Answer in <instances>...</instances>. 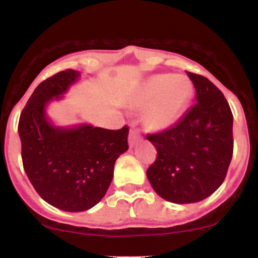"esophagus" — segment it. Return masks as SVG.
<instances>
[{
	"mask_svg": "<svg viewBox=\"0 0 258 258\" xmlns=\"http://www.w3.org/2000/svg\"><path fill=\"white\" fill-rule=\"evenodd\" d=\"M141 140V135L139 134V131L137 130H131L130 131V135H128V144H130V147H134L135 145L137 144V142Z\"/></svg>",
	"mask_w": 258,
	"mask_h": 258,
	"instance_id": "obj_1",
	"label": "esophagus"
}]
</instances>
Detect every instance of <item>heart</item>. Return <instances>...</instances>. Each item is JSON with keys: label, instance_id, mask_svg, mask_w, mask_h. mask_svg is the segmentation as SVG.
Returning a JSON list of instances; mask_svg holds the SVG:
<instances>
[{"label": "heart", "instance_id": "b5f03b06", "mask_svg": "<svg viewBox=\"0 0 258 258\" xmlns=\"http://www.w3.org/2000/svg\"><path fill=\"white\" fill-rule=\"evenodd\" d=\"M194 96L191 80L184 75H153L132 90L128 103L142 108L144 119L152 131L175 126L188 107Z\"/></svg>", "mask_w": 258, "mask_h": 258}]
</instances>
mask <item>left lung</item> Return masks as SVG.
<instances>
[{
    "instance_id": "obj_1",
    "label": "left lung",
    "mask_w": 258,
    "mask_h": 258,
    "mask_svg": "<svg viewBox=\"0 0 258 258\" xmlns=\"http://www.w3.org/2000/svg\"><path fill=\"white\" fill-rule=\"evenodd\" d=\"M197 103L166 131L148 135L157 150L147 178L172 204H195L222 184L232 160L233 116L223 93L209 79L187 72Z\"/></svg>"
}]
</instances>
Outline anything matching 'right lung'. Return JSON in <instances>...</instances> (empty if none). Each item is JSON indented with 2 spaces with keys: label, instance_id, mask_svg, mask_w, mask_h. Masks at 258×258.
Listing matches in <instances>:
<instances>
[{
  "label": "right lung",
  "instance_id": "obj_1",
  "mask_svg": "<svg viewBox=\"0 0 258 258\" xmlns=\"http://www.w3.org/2000/svg\"><path fill=\"white\" fill-rule=\"evenodd\" d=\"M81 79L66 70L36 87L21 113L18 135L28 179L47 204L67 212L92 209L107 192L114 162L128 150L127 126L107 130L88 123L57 126L47 106Z\"/></svg>",
  "mask_w": 258,
  "mask_h": 258
}]
</instances>
